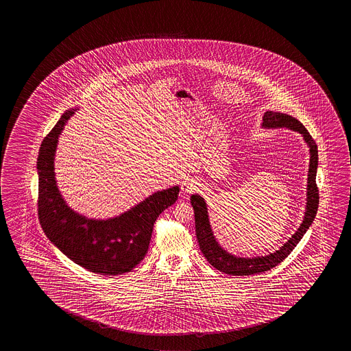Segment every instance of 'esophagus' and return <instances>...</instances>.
<instances>
[{
    "label": "esophagus",
    "instance_id": "1",
    "mask_svg": "<svg viewBox=\"0 0 351 351\" xmlns=\"http://www.w3.org/2000/svg\"><path fill=\"white\" fill-rule=\"evenodd\" d=\"M197 190V184H195L193 178H186L184 181H182L181 184V192L184 195H190L192 192H195Z\"/></svg>",
    "mask_w": 351,
    "mask_h": 351
}]
</instances>
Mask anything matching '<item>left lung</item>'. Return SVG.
Instances as JSON below:
<instances>
[{"mask_svg":"<svg viewBox=\"0 0 351 351\" xmlns=\"http://www.w3.org/2000/svg\"><path fill=\"white\" fill-rule=\"evenodd\" d=\"M263 127L267 128H289L296 132L301 133L304 136V142L310 147V169H308V182H307V206L306 213L302 220V224L300 225L298 231L293 234L290 240L284 243L274 253H270L265 257H256V258H240L235 257L230 253L220 247L218 242L215 241L213 235L209 219H208L207 206L206 202L201 195H191V203L195 209V235L199 243L203 256L207 258L208 262L215 269L223 271L229 276H251L262 271H267L276 265L282 263L293 248L302 239L304 232L310 228L316 217L317 209L319 204V191L316 184L317 167H318V150L317 144L308 131L304 128V125L296 120L293 116L267 111L263 116Z\"/></svg>","mask_w":351,"mask_h":351,"instance_id":"left-lung-1","label":"left lung"}]
</instances>
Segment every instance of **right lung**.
I'll return each instance as SVG.
<instances>
[{
    "mask_svg": "<svg viewBox=\"0 0 351 351\" xmlns=\"http://www.w3.org/2000/svg\"><path fill=\"white\" fill-rule=\"evenodd\" d=\"M67 111L41 143L38 156V215L49 240L84 269L101 276L132 270L148 252L156 219L178 199V189L159 191L120 217L88 219L67 207L58 192L53 156L58 136L73 115Z\"/></svg>",
    "mask_w": 351,
    "mask_h": 351,
    "instance_id": "1",
    "label": "right lung"
}]
</instances>
